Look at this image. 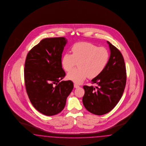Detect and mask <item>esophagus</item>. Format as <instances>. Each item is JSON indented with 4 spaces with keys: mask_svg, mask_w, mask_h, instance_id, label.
<instances>
[{
    "mask_svg": "<svg viewBox=\"0 0 146 146\" xmlns=\"http://www.w3.org/2000/svg\"><path fill=\"white\" fill-rule=\"evenodd\" d=\"M74 88H79V86L78 85V84H74Z\"/></svg>",
    "mask_w": 146,
    "mask_h": 146,
    "instance_id": "obj_1",
    "label": "esophagus"
}]
</instances>
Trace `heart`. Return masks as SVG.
<instances>
[{
    "label": "heart",
    "mask_w": 146,
    "mask_h": 146,
    "mask_svg": "<svg viewBox=\"0 0 146 146\" xmlns=\"http://www.w3.org/2000/svg\"><path fill=\"white\" fill-rule=\"evenodd\" d=\"M72 54L65 53L61 64L66 71H70L78 62V68L67 74V78L76 84H80L88 76L94 78L104 70L110 58L109 51L103 47L90 42H78L71 47Z\"/></svg>",
    "instance_id": "heart-1"
}]
</instances>
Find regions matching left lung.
<instances>
[{"instance_id": "obj_1", "label": "left lung", "mask_w": 146, "mask_h": 146, "mask_svg": "<svg viewBox=\"0 0 146 146\" xmlns=\"http://www.w3.org/2000/svg\"><path fill=\"white\" fill-rule=\"evenodd\" d=\"M107 43L110 50L109 62L104 70L91 80L98 86H83V104L88 111L97 115L106 114L115 107L122 96L127 80L121 52L109 41Z\"/></svg>"}]
</instances>
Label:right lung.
<instances>
[{
    "label": "right lung",
    "instance_id": "right-lung-1",
    "mask_svg": "<svg viewBox=\"0 0 146 146\" xmlns=\"http://www.w3.org/2000/svg\"><path fill=\"white\" fill-rule=\"evenodd\" d=\"M67 43L65 37L43 39L30 50L25 60L28 96L35 109L46 116L56 115L64 109L73 88L72 81L60 82L66 76L61 58Z\"/></svg>",
    "mask_w": 146,
    "mask_h": 146
}]
</instances>
